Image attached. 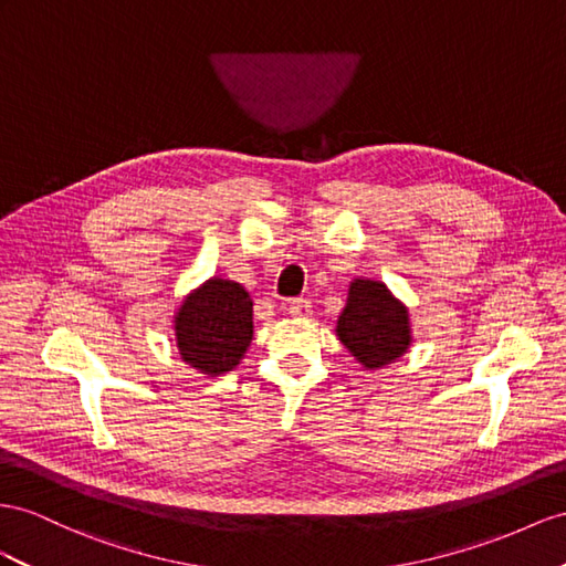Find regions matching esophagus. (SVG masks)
Wrapping results in <instances>:
<instances>
[{
	"label": "esophagus",
	"mask_w": 566,
	"mask_h": 566,
	"mask_svg": "<svg viewBox=\"0 0 566 566\" xmlns=\"http://www.w3.org/2000/svg\"><path fill=\"white\" fill-rule=\"evenodd\" d=\"M286 311L292 317H301V321H306V317L313 315V306H311L308 298H292V301H289Z\"/></svg>",
	"instance_id": "1"
}]
</instances>
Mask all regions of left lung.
Returning <instances> with one entry per match:
<instances>
[{
  "instance_id": "obj_1",
  "label": "left lung",
  "mask_w": 566,
  "mask_h": 566,
  "mask_svg": "<svg viewBox=\"0 0 566 566\" xmlns=\"http://www.w3.org/2000/svg\"><path fill=\"white\" fill-rule=\"evenodd\" d=\"M337 337L366 370H380L409 352L413 342L409 308L387 284L358 277L349 284Z\"/></svg>"
}]
</instances>
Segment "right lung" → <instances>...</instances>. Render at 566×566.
Masks as SVG:
<instances>
[{
    "instance_id": "obj_1",
    "label": "right lung",
    "mask_w": 566,
    "mask_h": 566,
    "mask_svg": "<svg viewBox=\"0 0 566 566\" xmlns=\"http://www.w3.org/2000/svg\"><path fill=\"white\" fill-rule=\"evenodd\" d=\"M174 337L186 366L217 378L239 366L253 339V301L231 280L210 277L174 313Z\"/></svg>"
}]
</instances>
